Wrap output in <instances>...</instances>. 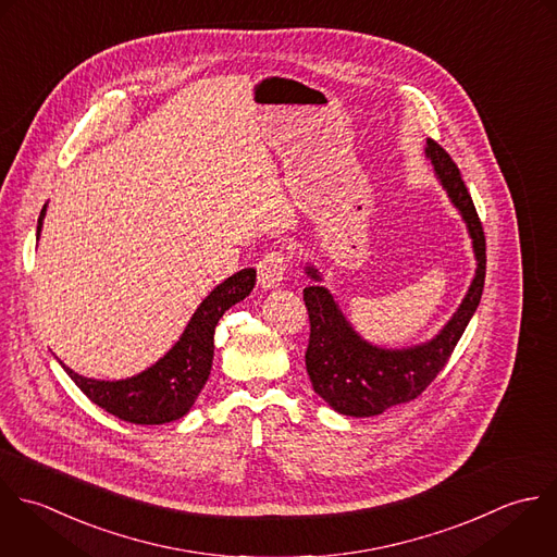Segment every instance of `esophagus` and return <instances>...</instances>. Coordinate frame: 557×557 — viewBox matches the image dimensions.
Returning a JSON list of instances; mask_svg holds the SVG:
<instances>
[{
  "label": "esophagus",
  "instance_id": "obj_1",
  "mask_svg": "<svg viewBox=\"0 0 557 557\" xmlns=\"http://www.w3.org/2000/svg\"><path fill=\"white\" fill-rule=\"evenodd\" d=\"M288 269V256L282 249L264 253L258 262V282L262 288H275L282 284Z\"/></svg>",
  "mask_w": 557,
  "mask_h": 557
}]
</instances>
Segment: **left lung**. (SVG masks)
Masks as SVG:
<instances>
[{"instance_id": "left-lung-1", "label": "left lung", "mask_w": 557, "mask_h": 557, "mask_svg": "<svg viewBox=\"0 0 557 557\" xmlns=\"http://www.w3.org/2000/svg\"><path fill=\"white\" fill-rule=\"evenodd\" d=\"M425 153L454 206L467 221L478 271L465 301L443 332L434 341L410 349H380L369 345L347 323L327 288L319 284L304 288L310 317L306 371L314 393L347 417H375L386 408L417 399L449 362L482 299L486 280V236L475 203L458 164L436 140H428ZM306 271L312 280H321L317 269L308 267Z\"/></svg>"}]
</instances>
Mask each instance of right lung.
<instances>
[{
	"label": "right lung",
	"mask_w": 557,
	"mask_h": 557,
	"mask_svg": "<svg viewBox=\"0 0 557 557\" xmlns=\"http://www.w3.org/2000/svg\"><path fill=\"white\" fill-rule=\"evenodd\" d=\"M45 206L38 216L36 234H40ZM256 286V271L243 269L219 284L197 308L182 338L153 367L121 382H97L62 369L75 386L108 414L136 423L162 425L182 419L199 397L208 382L214 356V327L225 310L243 301Z\"/></svg>",
	"instance_id": "obj_1"
}]
</instances>
